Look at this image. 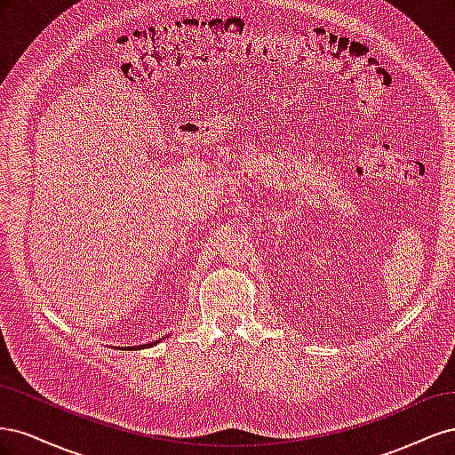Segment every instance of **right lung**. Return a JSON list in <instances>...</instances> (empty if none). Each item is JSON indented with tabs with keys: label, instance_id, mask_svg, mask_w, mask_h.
I'll use <instances>...</instances> for the list:
<instances>
[{
	"label": "right lung",
	"instance_id": "add662e5",
	"mask_svg": "<svg viewBox=\"0 0 455 455\" xmlns=\"http://www.w3.org/2000/svg\"><path fill=\"white\" fill-rule=\"evenodd\" d=\"M156 343H157V341H154V343H146V346H140V347H148V346H156ZM136 347H139V346H136Z\"/></svg>",
	"mask_w": 455,
	"mask_h": 455
}]
</instances>
